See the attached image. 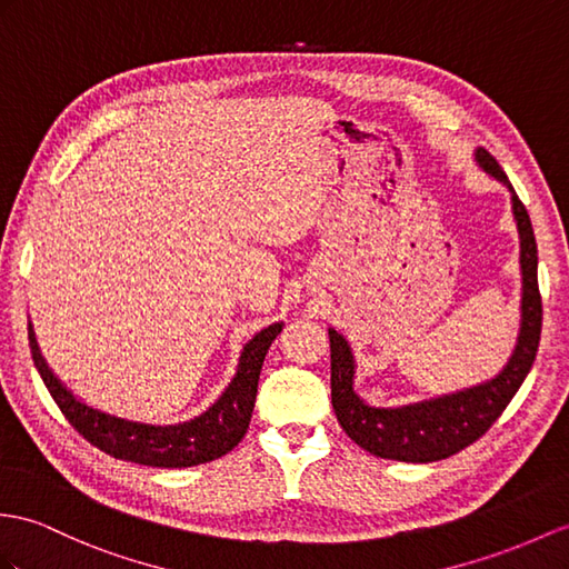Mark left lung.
<instances>
[{
	"instance_id": "obj_1",
	"label": "left lung",
	"mask_w": 569,
	"mask_h": 569,
	"mask_svg": "<svg viewBox=\"0 0 569 569\" xmlns=\"http://www.w3.org/2000/svg\"><path fill=\"white\" fill-rule=\"evenodd\" d=\"M476 161L485 173L511 192V212L521 243V328L517 348L507 367L495 379L470 389L400 408H373L355 393V357L348 340L336 328L330 338V398L338 422L355 445L379 459L429 463L459 453L480 439L515 398L538 352L543 303L538 292V248L529 212L517 198L507 173L488 149H476Z\"/></svg>"
}]
</instances>
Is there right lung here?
Listing matches in <instances>:
<instances>
[{"instance_id":"add662e5","label":"right lung","mask_w":569,"mask_h":569,"mask_svg":"<svg viewBox=\"0 0 569 569\" xmlns=\"http://www.w3.org/2000/svg\"><path fill=\"white\" fill-rule=\"evenodd\" d=\"M280 330L282 323H272L256 332L246 342L239 357V369L233 373L224 393L219 396V400H214V406L207 408L198 418L178 425L132 422L81 403L72 391H67V386H62V381L46 365L43 355L38 350L31 323L29 342L33 365L40 379L48 386L52 400L58 403L69 425L87 441H91L93 447L110 453L113 459L132 461L140 466L188 468L219 459V456L229 453L243 439L256 406L262 359H266L268 348Z\"/></svg>"}]
</instances>
